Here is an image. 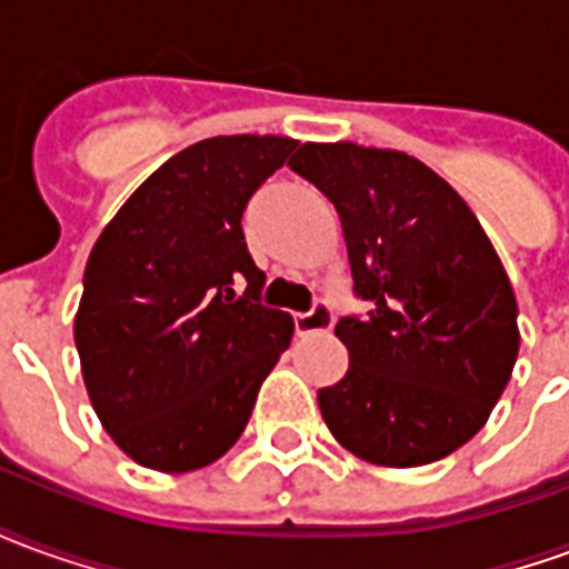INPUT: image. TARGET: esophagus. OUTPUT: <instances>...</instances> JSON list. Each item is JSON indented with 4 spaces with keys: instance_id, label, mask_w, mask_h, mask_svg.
Masks as SVG:
<instances>
[{
    "instance_id": "34e87169",
    "label": "esophagus",
    "mask_w": 569,
    "mask_h": 569,
    "mask_svg": "<svg viewBox=\"0 0 569 569\" xmlns=\"http://www.w3.org/2000/svg\"><path fill=\"white\" fill-rule=\"evenodd\" d=\"M335 326V310L329 305L317 301L308 313H296V335L310 332H329Z\"/></svg>"
}]
</instances>
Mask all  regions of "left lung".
<instances>
[{
  "mask_svg": "<svg viewBox=\"0 0 569 569\" xmlns=\"http://www.w3.org/2000/svg\"><path fill=\"white\" fill-rule=\"evenodd\" d=\"M332 200L366 317L335 335L350 369L322 387L326 427L378 466L441 460L485 427L518 359V305L476 212L427 163L357 142L289 161Z\"/></svg>",
  "mask_w": 569,
  "mask_h": 569,
  "instance_id": "1",
  "label": "left lung"
}]
</instances>
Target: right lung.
Masks as SVG:
<instances>
[{
  "label": "right lung",
  "mask_w": 569,
  "mask_h": 569,
  "mask_svg": "<svg viewBox=\"0 0 569 569\" xmlns=\"http://www.w3.org/2000/svg\"><path fill=\"white\" fill-rule=\"evenodd\" d=\"M298 142L212 137L161 163L106 224L84 268L76 347L91 406L158 472L219 460L247 427L292 317L259 301L243 210Z\"/></svg>",
  "instance_id": "obj_1"
}]
</instances>
